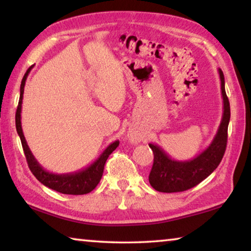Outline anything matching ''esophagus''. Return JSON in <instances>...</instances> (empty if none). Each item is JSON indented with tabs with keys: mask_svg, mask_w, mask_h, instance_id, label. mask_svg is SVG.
<instances>
[{
	"mask_svg": "<svg viewBox=\"0 0 251 251\" xmlns=\"http://www.w3.org/2000/svg\"><path fill=\"white\" fill-rule=\"evenodd\" d=\"M129 139L131 142H134V143H136V142H138L139 141V136H138V134H136V133H130L129 134Z\"/></svg>",
	"mask_w": 251,
	"mask_h": 251,
	"instance_id": "obj_1",
	"label": "esophagus"
}]
</instances>
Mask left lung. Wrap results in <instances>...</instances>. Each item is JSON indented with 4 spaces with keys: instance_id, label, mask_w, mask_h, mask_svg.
<instances>
[{
    "instance_id": "left-lung-1",
    "label": "left lung",
    "mask_w": 251,
    "mask_h": 251,
    "mask_svg": "<svg viewBox=\"0 0 251 251\" xmlns=\"http://www.w3.org/2000/svg\"><path fill=\"white\" fill-rule=\"evenodd\" d=\"M224 113L222 122L214 139L205 151L190 160H176L169 157L163 148L150 144L154 152V164L148 177L152 188L160 193H178L190 189L207 178L218 167L227 146L228 124L230 121V105L225 91V77L223 71L218 69Z\"/></svg>"
}]
</instances>
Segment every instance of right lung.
<instances>
[{
	"label": "right lung",
	"instance_id": "1",
	"mask_svg": "<svg viewBox=\"0 0 251 251\" xmlns=\"http://www.w3.org/2000/svg\"><path fill=\"white\" fill-rule=\"evenodd\" d=\"M34 66V65H33ZM33 66L29 67L26 71L24 77L21 83L20 88V100L18 105V109H16L15 114V125H16V131L21 138V143H22L23 151L25 157H26L28 167L33 173V175L36 177V179L41 181L44 186L49 187V188L56 190L58 193L66 194V195H84L91 193L95 187L99 185L101 176H103L104 166L106 160H107L108 156L116 150L117 146L120 145V141H115L110 144L106 150L101 152L100 156L97 158L94 163L91 164L90 166L85 167L84 169H80L78 172L75 173H69V174H53L50 173L44 169L39 164L35 157L32 154L31 150L27 145L26 141H25L22 124H21V112H22V100H23V94H24V86L28 73L33 69Z\"/></svg>",
	"mask_w": 251,
	"mask_h": 251
}]
</instances>
